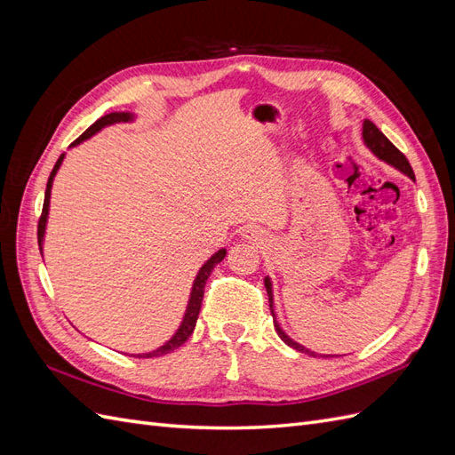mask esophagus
<instances>
[{
  "mask_svg": "<svg viewBox=\"0 0 455 455\" xmlns=\"http://www.w3.org/2000/svg\"><path fill=\"white\" fill-rule=\"evenodd\" d=\"M243 237H244L246 241H252V243H261V241H264V233H261V229H259V228H256V226H251V228H246V229L243 231Z\"/></svg>",
  "mask_w": 455,
  "mask_h": 455,
  "instance_id": "esophagus-1",
  "label": "esophagus"
}]
</instances>
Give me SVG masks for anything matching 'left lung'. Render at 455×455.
<instances>
[{
  "mask_svg": "<svg viewBox=\"0 0 455 455\" xmlns=\"http://www.w3.org/2000/svg\"><path fill=\"white\" fill-rule=\"evenodd\" d=\"M363 140H364V144L371 149V154L378 156L381 161L393 164V167L398 169L401 172L408 174V176L411 178V180H416L414 171H411L410 163H408V159L404 157L403 151L396 149V148L391 144V140L387 139V136H385L370 119H364V123H363ZM266 291H267V296H269V309H271V315H273V324H275V330H277L279 338L286 343V346H291L292 349H296V351H299V353L311 355V356H316V355H315L313 351H309L307 347L299 346V343H296L294 339L288 338V336L283 332V330H281L279 323L275 321V313H273V291H271V281H269V277H266Z\"/></svg>",
  "mask_w": 455,
  "mask_h": 455,
  "instance_id": "1",
  "label": "left lung"
}]
</instances>
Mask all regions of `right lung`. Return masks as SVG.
Masks as SVG:
<instances>
[{"instance_id": "1", "label": "right lung", "mask_w": 455, "mask_h": 455, "mask_svg": "<svg viewBox=\"0 0 455 455\" xmlns=\"http://www.w3.org/2000/svg\"><path fill=\"white\" fill-rule=\"evenodd\" d=\"M132 119V114H127V112H114V114H108L104 117H100L96 123H92V125L79 136V139L76 142H72V146H77L79 142H84L87 139H91V136L94 132H99L100 129L108 127V125H114V123H121V121H131ZM62 159H64V154L59 157L57 164H54V169L51 171V176H49V182H47V189H45V201H44V211H41V216H39V224H37V243H39V251H41V243H44V235H45V224H47V216H49V199H51V188H52V180H54V174H57V171L60 169L62 164ZM226 256V251H218L211 259H206V264L199 269L197 277H196V283H194V288H191V296H189V301H188V309H186V315H184V321L180 324V328L176 330V334L164 343V346H161L159 349L156 351H149V353H142V355H136L139 359H151V356H161V355H167L174 349H178L180 346H184L186 339L191 336V332H194L196 328V323H197V316H199V311H201V304H203V294H204V284H206V279L211 277L212 269L220 264V261L224 259Z\"/></svg>"}]
</instances>
